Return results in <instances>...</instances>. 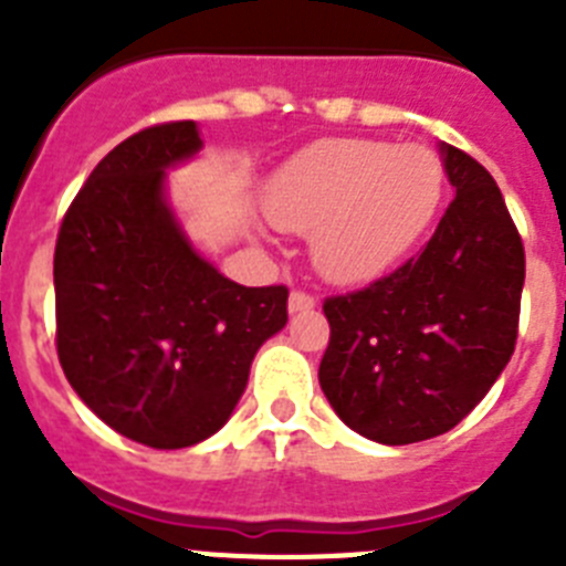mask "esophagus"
<instances>
[{"instance_id": "obj_1", "label": "esophagus", "mask_w": 566, "mask_h": 566, "mask_svg": "<svg viewBox=\"0 0 566 566\" xmlns=\"http://www.w3.org/2000/svg\"><path fill=\"white\" fill-rule=\"evenodd\" d=\"M314 306H317V300H314L312 294H306V292H292V294H289V312H292V314L312 312Z\"/></svg>"}]
</instances>
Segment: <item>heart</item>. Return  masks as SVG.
Returning <instances> with one entry per match:
<instances>
[{"mask_svg": "<svg viewBox=\"0 0 566 566\" xmlns=\"http://www.w3.org/2000/svg\"><path fill=\"white\" fill-rule=\"evenodd\" d=\"M444 201V167L419 144L323 138L289 158L263 207L280 229L312 234L334 283H365L411 254Z\"/></svg>", "mask_w": 566, "mask_h": 566, "instance_id": "1", "label": "heart"}]
</instances>
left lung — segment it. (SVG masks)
I'll return each mask as SVG.
<instances>
[{
    "label": "left lung",
    "mask_w": 566,
    "mask_h": 566,
    "mask_svg": "<svg viewBox=\"0 0 566 566\" xmlns=\"http://www.w3.org/2000/svg\"><path fill=\"white\" fill-rule=\"evenodd\" d=\"M457 198L422 252L371 286L328 297L319 388L359 437L448 433L496 382L518 337L524 247L493 175L439 144Z\"/></svg>",
    "instance_id": "obj_1"
}]
</instances>
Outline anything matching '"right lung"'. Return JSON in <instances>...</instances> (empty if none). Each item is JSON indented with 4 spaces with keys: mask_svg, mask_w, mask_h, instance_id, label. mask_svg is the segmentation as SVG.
<instances>
[{
    "mask_svg": "<svg viewBox=\"0 0 566 566\" xmlns=\"http://www.w3.org/2000/svg\"><path fill=\"white\" fill-rule=\"evenodd\" d=\"M201 147L195 122L129 135L78 189L53 254L64 377L113 431L158 451L221 431L289 319L286 286H240L184 232L167 169Z\"/></svg>",
    "mask_w": 566,
    "mask_h": 566,
    "instance_id": "add662e5",
    "label": "right lung"
}]
</instances>
